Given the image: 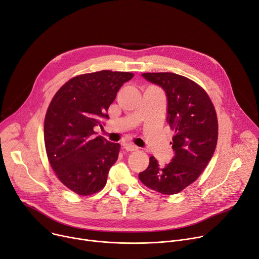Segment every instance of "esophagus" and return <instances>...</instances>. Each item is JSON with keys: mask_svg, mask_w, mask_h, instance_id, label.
Wrapping results in <instances>:
<instances>
[{"mask_svg": "<svg viewBox=\"0 0 259 259\" xmlns=\"http://www.w3.org/2000/svg\"><path fill=\"white\" fill-rule=\"evenodd\" d=\"M124 148L126 149V151H130V152L137 151L138 149H139V147L134 146V145H132V144H124Z\"/></svg>", "mask_w": 259, "mask_h": 259, "instance_id": "esophagus-1", "label": "esophagus"}]
</instances>
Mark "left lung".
I'll return each instance as SVG.
<instances>
[{"label":"left lung","mask_w":259,"mask_h":259,"mask_svg":"<svg viewBox=\"0 0 259 259\" xmlns=\"http://www.w3.org/2000/svg\"><path fill=\"white\" fill-rule=\"evenodd\" d=\"M143 77L164 89L167 122L175 131L174 156L160 166L154 156L139 174L141 182L162 194H176L197 180L215 151L219 122L207 92L183 75L172 72L143 73Z\"/></svg>","instance_id":"1"}]
</instances>
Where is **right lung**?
<instances>
[{"instance_id":"obj_1","label":"right lung","mask_w":259,"mask_h":259,"mask_svg":"<svg viewBox=\"0 0 259 259\" xmlns=\"http://www.w3.org/2000/svg\"><path fill=\"white\" fill-rule=\"evenodd\" d=\"M133 73L102 70L72 77L54 95L45 116L44 141L58 179L79 195L105 187L118 157L119 144L94 137L95 126L108 119V108Z\"/></svg>"}]
</instances>
